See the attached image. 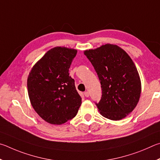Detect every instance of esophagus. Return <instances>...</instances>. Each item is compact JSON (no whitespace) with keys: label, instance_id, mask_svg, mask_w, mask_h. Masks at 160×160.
Here are the masks:
<instances>
[{"label":"esophagus","instance_id":"obj_1","mask_svg":"<svg viewBox=\"0 0 160 160\" xmlns=\"http://www.w3.org/2000/svg\"><path fill=\"white\" fill-rule=\"evenodd\" d=\"M84 96H85L86 98L89 97V93H88V91H86V92H84Z\"/></svg>","mask_w":160,"mask_h":160}]
</instances>
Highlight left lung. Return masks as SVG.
<instances>
[{
    "label": "left lung",
    "mask_w": 160,
    "mask_h": 160,
    "mask_svg": "<svg viewBox=\"0 0 160 160\" xmlns=\"http://www.w3.org/2000/svg\"><path fill=\"white\" fill-rule=\"evenodd\" d=\"M98 76L102 97L96 102L100 113L111 120H120L136 108L141 93L138 72L128 55L116 45L106 44L86 50Z\"/></svg>",
    "instance_id": "1"
}]
</instances>
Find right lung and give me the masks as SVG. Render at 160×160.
Wrapping results in <instances>:
<instances>
[{
  "mask_svg": "<svg viewBox=\"0 0 160 160\" xmlns=\"http://www.w3.org/2000/svg\"><path fill=\"white\" fill-rule=\"evenodd\" d=\"M77 50L55 47L48 50L31 70L27 89L34 110L45 121L62 124L77 115L82 98L69 69Z\"/></svg>",
  "mask_w": 160,
  "mask_h": 160,
  "instance_id": "1",
  "label": "right lung"
}]
</instances>
